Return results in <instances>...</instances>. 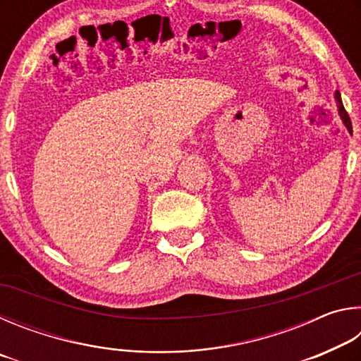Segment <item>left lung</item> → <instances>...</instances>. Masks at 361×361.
Instances as JSON below:
<instances>
[{"mask_svg": "<svg viewBox=\"0 0 361 361\" xmlns=\"http://www.w3.org/2000/svg\"><path fill=\"white\" fill-rule=\"evenodd\" d=\"M334 99H336V102H338V109H339V116H341V119H342V122H344V126L347 127V130H349V132H352V124H350V118H349V114H347V113H345V109H344V106H342L341 94L338 92V90H336V92H334Z\"/></svg>", "mask_w": 361, "mask_h": 361, "instance_id": "1", "label": "left lung"}]
</instances>
